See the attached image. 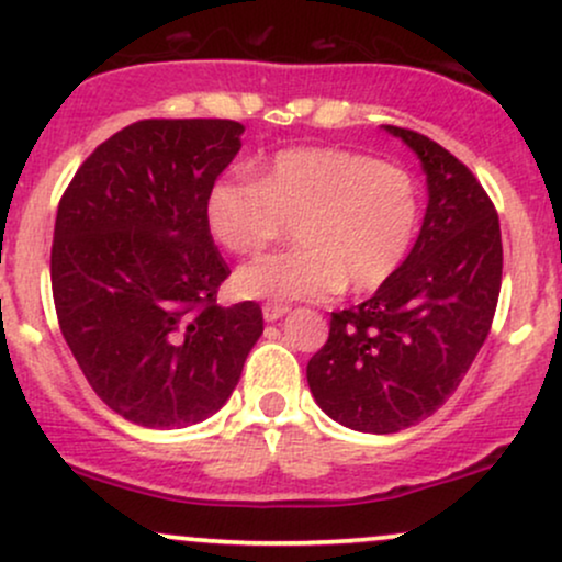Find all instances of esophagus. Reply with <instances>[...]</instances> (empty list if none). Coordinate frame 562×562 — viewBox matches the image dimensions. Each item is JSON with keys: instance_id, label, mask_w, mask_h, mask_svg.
<instances>
[{"instance_id": "34e87169", "label": "esophagus", "mask_w": 562, "mask_h": 562, "mask_svg": "<svg viewBox=\"0 0 562 562\" xmlns=\"http://www.w3.org/2000/svg\"><path fill=\"white\" fill-rule=\"evenodd\" d=\"M263 319L267 322H274V319H280V317H285L288 314V306L285 303H274V301H269V303H263Z\"/></svg>"}]
</instances>
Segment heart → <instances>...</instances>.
<instances>
[{
  "mask_svg": "<svg viewBox=\"0 0 562 562\" xmlns=\"http://www.w3.org/2000/svg\"><path fill=\"white\" fill-rule=\"evenodd\" d=\"M205 224L235 256H259L295 224L299 250L243 267L245 299L322 301L372 293L398 272L420 224V195L402 166L340 147H290L254 179H216Z\"/></svg>",
  "mask_w": 562,
  "mask_h": 562,
  "instance_id": "heart-1",
  "label": "heart"
}]
</instances>
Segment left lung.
<instances>
[{
  "instance_id": "8db88e82",
  "label": "left lung",
  "mask_w": 562,
  "mask_h": 562,
  "mask_svg": "<svg viewBox=\"0 0 562 562\" xmlns=\"http://www.w3.org/2000/svg\"><path fill=\"white\" fill-rule=\"evenodd\" d=\"M385 128L428 173L420 237L372 299L330 314L306 367L322 409L364 434H396L447 402L492 330L502 288L499 216L475 173L425 134Z\"/></svg>"
}]
</instances>
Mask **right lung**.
Masks as SVG:
<instances>
[{
  "label": "right lung",
  "instance_id": "right-lung-1",
  "mask_svg": "<svg viewBox=\"0 0 562 562\" xmlns=\"http://www.w3.org/2000/svg\"><path fill=\"white\" fill-rule=\"evenodd\" d=\"M227 119H145L79 166L55 218L53 299L92 391L145 428L222 409L263 333L256 301L218 306L227 261L205 195L240 150Z\"/></svg>",
  "mask_w": 562,
  "mask_h": 562
}]
</instances>
